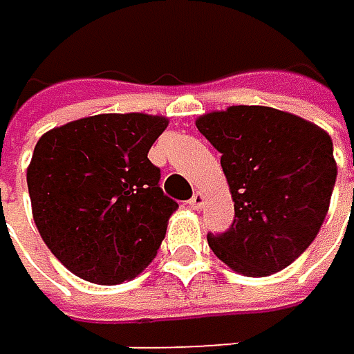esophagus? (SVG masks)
I'll return each mask as SVG.
<instances>
[{
	"label": "esophagus",
	"instance_id": "esophagus-1",
	"mask_svg": "<svg viewBox=\"0 0 354 354\" xmlns=\"http://www.w3.org/2000/svg\"><path fill=\"white\" fill-rule=\"evenodd\" d=\"M204 204H206V196H204L202 192H196V194L192 196V200H189V206H192L194 210H200Z\"/></svg>",
	"mask_w": 354,
	"mask_h": 354
}]
</instances>
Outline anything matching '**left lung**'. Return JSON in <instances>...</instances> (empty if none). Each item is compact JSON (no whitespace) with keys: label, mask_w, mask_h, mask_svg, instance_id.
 Returning a JSON list of instances; mask_svg holds the SVG:
<instances>
[{"label":"left lung","mask_w":354,"mask_h":354,"mask_svg":"<svg viewBox=\"0 0 354 354\" xmlns=\"http://www.w3.org/2000/svg\"><path fill=\"white\" fill-rule=\"evenodd\" d=\"M196 127L221 152L236 210L225 234H208L210 250L248 277L286 269L328 214L338 175L332 138L269 106H230L202 114Z\"/></svg>","instance_id":"8db88e82"}]
</instances>
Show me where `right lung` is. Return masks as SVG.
<instances>
[{
    "mask_svg": "<svg viewBox=\"0 0 354 354\" xmlns=\"http://www.w3.org/2000/svg\"><path fill=\"white\" fill-rule=\"evenodd\" d=\"M169 118L95 114L41 136L26 185L35 225L77 277L114 286L156 257L177 202L148 158Z\"/></svg>",
    "mask_w": 354,
    "mask_h": 354,
    "instance_id": "add662e5",
    "label": "right lung"
}]
</instances>
